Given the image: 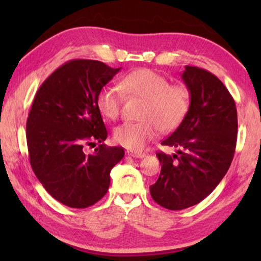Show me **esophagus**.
Instances as JSON below:
<instances>
[{"label": "esophagus", "instance_id": "34e87169", "mask_svg": "<svg viewBox=\"0 0 261 261\" xmlns=\"http://www.w3.org/2000/svg\"><path fill=\"white\" fill-rule=\"evenodd\" d=\"M127 155H130V156H132V158H139V159H141V158H144L145 155H146V154L143 153V152L129 151V152H127Z\"/></svg>", "mask_w": 261, "mask_h": 261}]
</instances>
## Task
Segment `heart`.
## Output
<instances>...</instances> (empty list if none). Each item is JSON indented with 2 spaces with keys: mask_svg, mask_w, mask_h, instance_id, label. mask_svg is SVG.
<instances>
[{
  "mask_svg": "<svg viewBox=\"0 0 261 261\" xmlns=\"http://www.w3.org/2000/svg\"><path fill=\"white\" fill-rule=\"evenodd\" d=\"M126 93L145 100L137 122H124L115 127L114 140L131 151H141L162 132L177 127L191 107V92L182 83L170 84L169 79L149 69L135 70L120 82ZM96 107L108 120L117 118L121 109V92L115 86H103L96 94Z\"/></svg>",
  "mask_w": 261,
  "mask_h": 261,
  "instance_id": "b5f03b06",
  "label": "heart"
}]
</instances>
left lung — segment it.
I'll return each instance as SVG.
<instances>
[{
  "label": "left lung",
  "instance_id": "1",
  "mask_svg": "<svg viewBox=\"0 0 261 261\" xmlns=\"http://www.w3.org/2000/svg\"><path fill=\"white\" fill-rule=\"evenodd\" d=\"M182 79L191 92V107L161 143L178 151L156 153L161 173L149 187L153 200L171 211L198 204L218 187L231 165L237 140L236 105L223 83L190 65Z\"/></svg>",
  "mask_w": 261,
  "mask_h": 261
}]
</instances>
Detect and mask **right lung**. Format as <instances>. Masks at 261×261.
<instances>
[{"label": "right lung", "instance_id": "right-lung-1", "mask_svg": "<svg viewBox=\"0 0 261 261\" xmlns=\"http://www.w3.org/2000/svg\"><path fill=\"white\" fill-rule=\"evenodd\" d=\"M100 61L72 60L56 69L35 94L26 123L31 167L50 196L72 208H86L108 191L110 170L123 147L106 146L108 132L96 94L120 71ZM99 142L95 153L85 144Z\"/></svg>", "mask_w": 261, "mask_h": 261}]
</instances>
